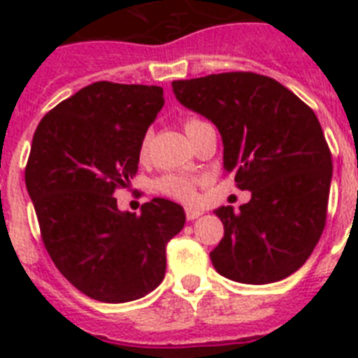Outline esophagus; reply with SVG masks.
<instances>
[{
	"mask_svg": "<svg viewBox=\"0 0 358 358\" xmlns=\"http://www.w3.org/2000/svg\"><path fill=\"white\" fill-rule=\"evenodd\" d=\"M202 210H199V208H185V217H187V221H195V219H199L202 215Z\"/></svg>",
	"mask_w": 358,
	"mask_h": 358,
	"instance_id": "34e87169",
	"label": "esophagus"
}]
</instances>
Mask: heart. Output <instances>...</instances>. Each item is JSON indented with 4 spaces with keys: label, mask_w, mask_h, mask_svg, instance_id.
Returning a JSON list of instances; mask_svg holds the SVG:
<instances>
[{
    "label": "heart",
    "mask_w": 358,
    "mask_h": 358,
    "mask_svg": "<svg viewBox=\"0 0 358 358\" xmlns=\"http://www.w3.org/2000/svg\"><path fill=\"white\" fill-rule=\"evenodd\" d=\"M196 122L201 120L196 119H187L185 120V131L189 128H193ZM146 150V139L143 141L141 145V152ZM156 189L162 191L163 195L171 196V199H176V201L182 202H191L196 195V180L191 178V176H185V174H176V173H169L165 176L156 182Z\"/></svg>",
    "instance_id": "1"
}]
</instances>
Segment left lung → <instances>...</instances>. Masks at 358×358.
I'll return each instance as SVG.
<instances>
[{
    "mask_svg": "<svg viewBox=\"0 0 358 358\" xmlns=\"http://www.w3.org/2000/svg\"><path fill=\"white\" fill-rule=\"evenodd\" d=\"M176 100L217 126L223 167L250 201L215 210L224 236L210 252L219 275L269 284L299 269L325 229L333 159L320 120L267 76L224 72L173 81Z\"/></svg>",
    "mask_w": 358,
    "mask_h": 358,
    "instance_id": "1",
    "label": "left lung"
}]
</instances>
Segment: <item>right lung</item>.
<instances>
[{
	"instance_id": "1",
	"label": "right lung",
	"mask_w": 358,
	"mask_h": 358,
	"mask_svg": "<svg viewBox=\"0 0 358 358\" xmlns=\"http://www.w3.org/2000/svg\"><path fill=\"white\" fill-rule=\"evenodd\" d=\"M163 89L96 81L41 120L25 167L48 255L81 294L102 303L145 297L165 277L169 239L184 229V208L152 199L141 215L120 212L115 189L139 165Z\"/></svg>"
}]
</instances>
